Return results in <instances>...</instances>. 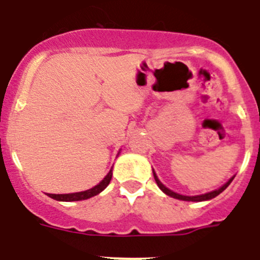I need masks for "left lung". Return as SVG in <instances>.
<instances>
[{
	"label": "left lung",
	"mask_w": 260,
	"mask_h": 260,
	"mask_svg": "<svg viewBox=\"0 0 260 260\" xmlns=\"http://www.w3.org/2000/svg\"><path fill=\"white\" fill-rule=\"evenodd\" d=\"M153 177H155V181H156V183H157L158 187H160V189H161L162 191L165 192V194L169 195V197H172V198L180 199V201H187V202H202V201H208V199L215 198V197H217V195H219L220 192H222L225 189H226V187H228L229 183H231L232 181H233V178H234V177H232V178L228 181V182L225 183L224 186H221L220 189L215 190V191L207 192V194H203V195H197V197H186V195L177 194V192L172 191V190H169V189H168V187H165V186L162 185V183L160 182V181H158V178H157V177H156L155 172H153Z\"/></svg>",
	"instance_id": "1"
}]
</instances>
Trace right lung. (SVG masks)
Segmentation results:
<instances>
[{
    "label": "right lung",
    "instance_id": "1",
    "mask_svg": "<svg viewBox=\"0 0 260 260\" xmlns=\"http://www.w3.org/2000/svg\"><path fill=\"white\" fill-rule=\"evenodd\" d=\"M110 180H112V169L109 171V173L105 176L104 180L102 182L96 185L92 189L86 190V191H80V192H73V194H48L52 199H56V201L61 202H74V201H84V199L92 198L95 195H98L99 192H102L103 190L109 185Z\"/></svg>",
    "mask_w": 260,
    "mask_h": 260
}]
</instances>
